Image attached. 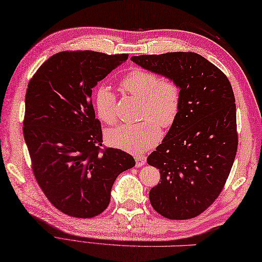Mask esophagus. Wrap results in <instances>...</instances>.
I'll use <instances>...</instances> for the list:
<instances>
[{
  "label": "esophagus",
  "instance_id": "obj_1",
  "mask_svg": "<svg viewBox=\"0 0 262 262\" xmlns=\"http://www.w3.org/2000/svg\"><path fill=\"white\" fill-rule=\"evenodd\" d=\"M146 161H147L146 156H142V155L141 156H136V165L138 167L145 165L146 164Z\"/></svg>",
  "mask_w": 262,
  "mask_h": 262
}]
</instances>
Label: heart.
<instances>
[{"instance_id":"heart-1","label":"heart","mask_w":262,"mask_h":262,"mask_svg":"<svg viewBox=\"0 0 262 262\" xmlns=\"http://www.w3.org/2000/svg\"><path fill=\"white\" fill-rule=\"evenodd\" d=\"M121 86L129 95L141 100L138 124H122L107 133L112 146L133 154H140L154 147L161 139L162 127L173 124L180 111L181 89L170 76L146 68L135 67L121 78ZM116 95L111 88L101 85L95 93V107L98 117L107 124L116 122Z\"/></svg>"}]
</instances>
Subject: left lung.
<instances>
[{"label":"left lung","instance_id":"left-lung-1","mask_svg":"<svg viewBox=\"0 0 262 262\" xmlns=\"http://www.w3.org/2000/svg\"><path fill=\"white\" fill-rule=\"evenodd\" d=\"M131 60L180 85L179 114L147 159L161 173L149 201L167 219L195 218L219 196L237 151L233 88L218 67L195 52L142 54Z\"/></svg>","mask_w":262,"mask_h":262}]
</instances>
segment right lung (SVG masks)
<instances>
[{"label": "right lung", "mask_w": 262, "mask_h": 262, "mask_svg": "<svg viewBox=\"0 0 262 262\" xmlns=\"http://www.w3.org/2000/svg\"><path fill=\"white\" fill-rule=\"evenodd\" d=\"M129 54L62 51L44 61L28 83L24 138L38 186L51 204L74 218L107 209L117 176L136 165L116 148L102 149L92 89Z\"/></svg>", "instance_id": "add662e5"}]
</instances>
